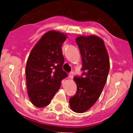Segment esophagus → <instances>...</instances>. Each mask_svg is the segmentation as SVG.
<instances>
[{"label": "esophagus", "instance_id": "1", "mask_svg": "<svg viewBox=\"0 0 133 133\" xmlns=\"http://www.w3.org/2000/svg\"><path fill=\"white\" fill-rule=\"evenodd\" d=\"M74 76V72H70L69 74V78L70 79H72Z\"/></svg>", "mask_w": 133, "mask_h": 133}]
</instances>
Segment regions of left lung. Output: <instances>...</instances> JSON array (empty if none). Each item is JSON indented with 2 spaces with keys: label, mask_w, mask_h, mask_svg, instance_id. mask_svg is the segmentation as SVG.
<instances>
[{
  "label": "left lung",
  "mask_w": 133,
  "mask_h": 133,
  "mask_svg": "<svg viewBox=\"0 0 133 133\" xmlns=\"http://www.w3.org/2000/svg\"><path fill=\"white\" fill-rule=\"evenodd\" d=\"M82 58V77H75V95L69 99L72 111L84 113L90 108L100 97L109 70L110 59L103 39L98 36L81 35L75 38Z\"/></svg>",
  "instance_id": "8db88e82"
}]
</instances>
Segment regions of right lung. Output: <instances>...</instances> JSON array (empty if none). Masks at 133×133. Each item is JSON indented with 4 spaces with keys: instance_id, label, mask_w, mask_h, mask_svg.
<instances>
[{
    "instance_id": "obj_1",
    "label": "right lung",
    "mask_w": 133,
    "mask_h": 133,
    "mask_svg": "<svg viewBox=\"0 0 133 133\" xmlns=\"http://www.w3.org/2000/svg\"><path fill=\"white\" fill-rule=\"evenodd\" d=\"M65 33L50 30L44 33L31 50L25 67L27 95L35 106H48L67 77L62 69V46Z\"/></svg>"
}]
</instances>
